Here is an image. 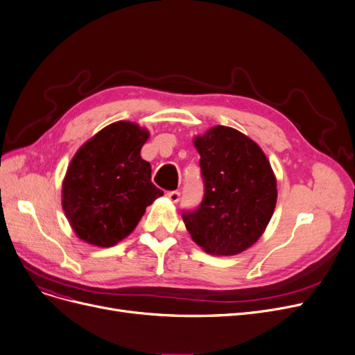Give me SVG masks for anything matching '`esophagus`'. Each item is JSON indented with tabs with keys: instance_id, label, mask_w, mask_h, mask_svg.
Masks as SVG:
<instances>
[{
	"instance_id": "esophagus-1",
	"label": "esophagus",
	"mask_w": 355,
	"mask_h": 355,
	"mask_svg": "<svg viewBox=\"0 0 355 355\" xmlns=\"http://www.w3.org/2000/svg\"><path fill=\"white\" fill-rule=\"evenodd\" d=\"M166 197H168L169 200H171L173 203H177V202H180L181 194H180V191L174 190V191H168V193H166Z\"/></svg>"
}]
</instances>
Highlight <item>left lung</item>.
Wrapping results in <instances>:
<instances>
[{"label": "left lung", "instance_id": "obj_1", "mask_svg": "<svg viewBox=\"0 0 355 355\" xmlns=\"http://www.w3.org/2000/svg\"><path fill=\"white\" fill-rule=\"evenodd\" d=\"M194 145L200 153L203 200L182 210L193 241L213 255L250 248L267 227L277 202V182L261 148L241 132L214 126Z\"/></svg>", "mask_w": 355, "mask_h": 355}]
</instances>
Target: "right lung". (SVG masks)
Returning a JSON list of instances; mask_svg holds the SVG:
<instances>
[{
	"label": "right lung",
	"instance_id": "1",
	"mask_svg": "<svg viewBox=\"0 0 355 355\" xmlns=\"http://www.w3.org/2000/svg\"><path fill=\"white\" fill-rule=\"evenodd\" d=\"M148 137L135 123L116 121L75 153L62 184V207L85 242L116 245L164 194L150 181V164L141 158Z\"/></svg>",
	"mask_w": 355,
	"mask_h": 355
}]
</instances>
